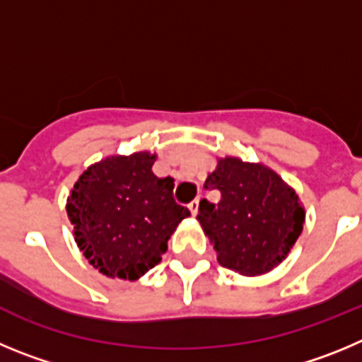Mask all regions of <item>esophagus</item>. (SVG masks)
I'll return each instance as SVG.
<instances>
[{
  "label": "esophagus",
  "instance_id": "esophagus-1",
  "mask_svg": "<svg viewBox=\"0 0 362 362\" xmlns=\"http://www.w3.org/2000/svg\"><path fill=\"white\" fill-rule=\"evenodd\" d=\"M198 205H200V197L194 198V200L189 204V211H191V214H193V216H197L198 214Z\"/></svg>",
  "mask_w": 362,
  "mask_h": 362
}]
</instances>
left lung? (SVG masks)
Masks as SVG:
<instances>
[{
  "label": "left lung",
  "mask_w": 362,
  "mask_h": 362,
  "mask_svg": "<svg viewBox=\"0 0 362 362\" xmlns=\"http://www.w3.org/2000/svg\"><path fill=\"white\" fill-rule=\"evenodd\" d=\"M209 187L221 198L218 204L202 200L197 220L218 263L249 278L276 269L305 226L298 193L270 168L238 157L218 158L205 180Z\"/></svg>",
  "instance_id": "1"
}]
</instances>
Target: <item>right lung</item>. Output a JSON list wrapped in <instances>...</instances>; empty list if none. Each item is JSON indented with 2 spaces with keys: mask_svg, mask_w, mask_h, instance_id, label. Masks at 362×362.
Here are the masks:
<instances>
[{
  "mask_svg": "<svg viewBox=\"0 0 362 362\" xmlns=\"http://www.w3.org/2000/svg\"><path fill=\"white\" fill-rule=\"evenodd\" d=\"M157 155H110L88 165L66 198L74 240L108 278H142L160 263L168 240L189 211L173 198V178H158Z\"/></svg>",
  "mask_w": 362,
  "mask_h": 362,
  "instance_id": "1",
  "label": "right lung"
}]
</instances>
